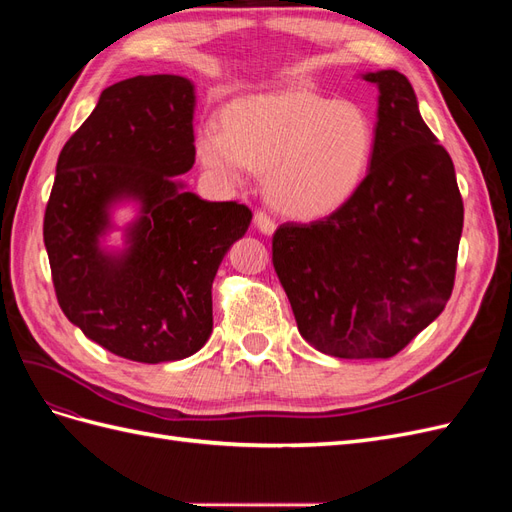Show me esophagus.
<instances>
[{"mask_svg":"<svg viewBox=\"0 0 512 512\" xmlns=\"http://www.w3.org/2000/svg\"><path fill=\"white\" fill-rule=\"evenodd\" d=\"M254 224L260 232H265V235H273L275 232V220L267 211H256L254 213Z\"/></svg>","mask_w":512,"mask_h":512,"instance_id":"esophagus-1","label":"esophagus"}]
</instances>
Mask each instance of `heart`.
Returning a JSON list of instances; mask_svg holds the SVG:
<instances>
[{
	"label": "heart",
	"instance_id": "obj_1",
	"mask_svg": "<svg viewBox=\"0 0 512 512\" xmlns=\"http://www.w3.org/2000/svg\"><path fill=\"white\" fill-rule=\"evenodd\" d=\"M376 151V123L365 106L290 87L224 106L222 123L196 134L198 160L230 188L252 170L267 173L271 203L314 220L359 192Z\"/></svg>",
	"mask_w": 512,
	"mask_h": 512
}]
</instances>
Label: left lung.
Segmentation results:
<instances>
[{
  "label": "left lung",
  "instance_id": "left-lung-1",
  "mask_svg": "<svg viewBox=\"0 0 512 512\" xmlns=\"http://www.w3.org/2000/svg\"><path fill=\"white\" fill-rule=\"evenodd\" d=\"M380 89L371 168L344 207L273 235V267L299 333L337 359H391L451 299L463 228L455 166L397 70Z\"/></svg>",
  "mask_w": 512,
  "mask_h": 512
}]
</instances>
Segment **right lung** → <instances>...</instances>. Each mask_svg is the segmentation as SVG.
<instances>
[{
  "label": "right lung",
  "mask_w": 512,
  "mask_h": 512,
  "mask_svg": "<svg viewBox=\"0 0 512 512\" xmlns=\"http://www.w3.org/2000/svg\"><path fill=\"white\" fill-rule=\"evenodd\" d=\"M194 85L175 74L134 76L102 91L64 145L44 211L55 297L91 342L138 363L179 361L213 329L211 286L252 211L183 192L194 147ZM136 197L131 247L106 257L97 237L105 207Z\"/></svg>",
  "instance_id": "right-lung-1"
}]
</instances>
